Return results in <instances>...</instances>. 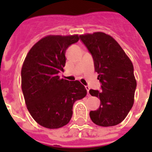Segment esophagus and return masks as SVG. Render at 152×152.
I'll use <instances>...</instances> for the list:
<instances>
[{
	"mask_svg": "<svg viewBox=\"0 0 152 152\" xmlns=\"http://www.w3.org/2000/svg\"><path fill=\"white\" fill-rule=\"evenodd\" d=\"M85 88H86V90H87V92H88V95H89V90H90V88L88 87V86H86Z\"/></svg>",
	"mask_w": 152,
	"mask_h": 152,
	"instance_id": "1",
	"label": "esophagus"
}]
</instances>
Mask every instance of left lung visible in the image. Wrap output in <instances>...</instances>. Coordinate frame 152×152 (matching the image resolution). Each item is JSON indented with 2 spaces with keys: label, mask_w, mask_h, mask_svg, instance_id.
I'll return each mask as SVG.
<instances>
[{
  "label": "left lung",
  "mask_w": 152,
  "mask_h": 152,
  "mask_svg": "<svg viewBox=\"0 0 152 152\" xmlns=\"http://www.w3.org/2000/svg\"><path fill=\"white\" fill-rule=\"evenodd\" d=\"M80 39L94 59L95 71L102 83V91L89 93L100 99L97 110L91 111L95 125L109 127L120 124L134 103L137 80L133 65L113 37L103 32L81 34Z\"/></svg>",
  "instance_id": "left-lung-1"
}]
</instances>
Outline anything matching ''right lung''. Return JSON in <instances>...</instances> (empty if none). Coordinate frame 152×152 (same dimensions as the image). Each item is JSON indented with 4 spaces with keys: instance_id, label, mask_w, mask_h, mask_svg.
I'll return each mask as SVG.
<instances>
[{
    "instance_id": "right-lung-1",
    "label": "right lung",
    "mask_w": 152,
    "mask_h": 152,
    "mask_svg": "<svg viewBox=\"0 0 152 152\" xmlns=\"http://www.w3.org/2000/svg\"><path fill=\"white\" fill-rule=\"evenodd\" d=\"M78 34L47 35L37 42L25 57L21 69V88L30 114L47 129L66 125L72 116L76 100L87 95L78 80L69 81L58 76L64 71L65 51L77 42Z\"/></svg>"
}]
</instances>
